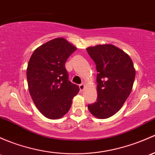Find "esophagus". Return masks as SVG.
I'll return each mask as SVG.
<instances>
[{"mask_svg":"<svg viewBox=\"0 0 155 155\" xmlns=\"http://www.w3.org/2000/svg\"><path fill=\"white\" fill-rule=\"evenodd\" d=\"M84 89V84H79V90H80V91H82Z\"/></svg>","mask_w":155,"mask_h":155,"instance_id":"esophagus-1","label":"esophagus"}]
</instances>
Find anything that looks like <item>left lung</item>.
Masks as SVG:
<instances>
[{"instance_id":"8db88e82","label":"left lung","mask_w":155,"mask_h":155,"mask_svg":"<svg viewBox=\"0 0 155 155\" xmlns=\"http://www.w3.org/2000/svg\"><path fill=\"white\" fill-rule=\"evenodd\" d=\"M86 50L98 73L97 102L87 107L97 118H108L121 108L131 94L135 79L133 61L112 45H99Z\"/></svg>"}]
</instances>
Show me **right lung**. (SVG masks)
Returning a JSON list of instances; mask_svg holds the SVG:
<instances>
[{
    "mask_svg": "<svg viewBox=\"0 0 155 155\" xmlns=\"http://www.w3.org/2000/svg\"><path fill=\"white\" fill-rule=\"evenodd\" d=\"M76 50L63 38H57L38 48L27 69L30 94L41 113L51 120L62 117L70 110L79 87L68 79L65 62Z\"/></svg>",
    "mask_w": 155,
    "mask_h": 155,
    "instance_id": "obj_1",
    "label": "right lung"
}]
</instances>
